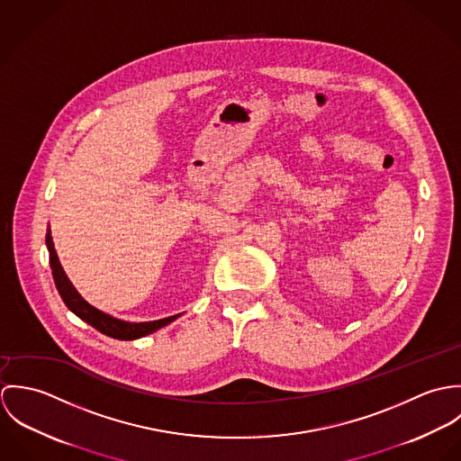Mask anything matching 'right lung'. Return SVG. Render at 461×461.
Wrapping results in <instances>:
<instances>
[{"label":"right lung","instance_id":"1","mask_svg":"<svg viewBox=\"0 0 461 461\" xmlns=\"http://www.w3.org/2000/svg\"><path fill=\"white\" fill-rule=\"evenodd\" d=\"M46 245L50 250V264H51V271H53V278H55V285L67 305V309L70 312H74L79 320H83L85 323H88L90 327L99 330L101 333L119 339V340H132V339H140L145 337L156 330L167 327L168 323L176 321L181 314L165 318V320H158V321H145V323H130V321H122L117 320L95 307H92L88 302H85L81 298V294L76 291V287L70 284V280L67 278L66 271L62 267V264L59 261L55 245H53V238H51V230L48 229L46 234Z\"/></svg>","mask_w":461,"mask_h":461}]
</instances>
